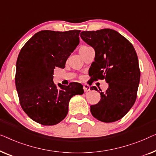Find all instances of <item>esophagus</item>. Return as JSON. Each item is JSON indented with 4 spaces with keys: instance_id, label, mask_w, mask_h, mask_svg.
<instances>
[{
    "instance_id": "obj_1",
    "label": "esophagus",
    "mask_w": 156,
    "mask_h": 156,
    "mask_svg": "<svg viewBox=\"0 0 156 156\" xmlns=\"http://www.w3.org/2000/svg\"><path fill=\"white\" fill-rule=\"evenodd\" d=\"M83 90H84V91L86 93V92H88L90 90V87L87 84H85L83 85Z\"/></svg>"
}]
</instances>
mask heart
<instances>
[{
	"mask_svg": "<svg viewBox=\"0 0 156 156\" xmlns=\"http://www.w3.org/2000/svg\"><path fill=\"white\" fill-rule=\"evenodd\" d=\"M89 48H91L88 47V46H83V47H81L80 48V50H79V51H84V50H86L87 49H89Z\"/></svg>",
	"mask_w": 156,
	"mask_h": 156,
	"instance_id": "1",
	"label": "heart"
}]
</instances>
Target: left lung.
Instances as JSON below:
<instances>
[{
	"mask_svg": "<svg viewBox=\"0 0 156 156\" xmlns=\"http://www.w3.org/2000/svg\"><path fill=\"white\" fill-rule=\"evenodd\" d=\"M80 37L95 51L90 68L92 78L105 79L109 84L105 93H100V102L90 106L91 114L103 122L118 121L137 97L141 73L136 52L128 39L114 30L83 31ZM91 88L98 90L95 86Z\"/></svg>",
	"mask_w": 156,
	"mask_h": 156,
	"instance_id": "left-lung-1",
	"label": "left lung"
}]
</instances>
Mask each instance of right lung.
<instances>
[{"instance_id": "add662e5", "label": "right lung", "mask_w": 156, "mask_h": 156, "mask_svg": "<svg viewBox=\"0 0 156 156\" xmlns=\"http://www.w3.org/2000/svg\"><path fill=\"white\" fill-rule=\"evenodd\" d=\"M80 30H42L28 40L16 63L15 86L20 103L28 117L44 126L55 125L66 117L69 101L84 93L83 85H69L53 81L56 67L63 69L66 60L79 44Z\"/></svg>"}]
</instances>
